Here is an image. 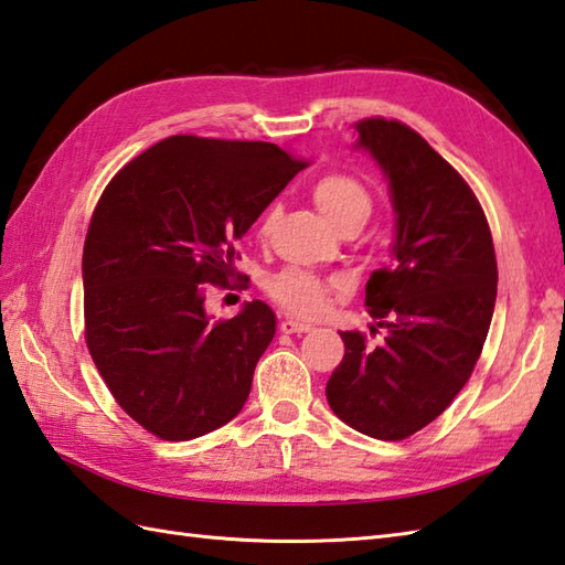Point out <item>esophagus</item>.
I'll list each match as a JSON object with an SVG mask.
<instances>
[{
  "label": "esophagus",
  "mask_w": 565,
  "mask_h": 565,
  "mask_svg": "<svg viewBox=\"0 0 565 565\" xmlns=\"http://www.w3.org/2000/svg\"><path fill=\"white\" fill-rule=\"evenodd\" d=\"M308 330H310V326H306L303 320H294V318L281 320V332H286V334H301Z\"/></svg>",
  "instance_id": "esophagus-1"
}]
</instances>
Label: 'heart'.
Listing matches in <instances>:
<instances>
[{
  "label": "heart",
  "instance_id": "1",
  "mask_svg": "<svg viewBox=\"0 0 565 565\" xmlns=\"http://www.w3.org/2000/svg\"><path fill=\"white\" fill-rule=\"evenodd\" d=\"M313 199L320 213L338 227L347 218H369L371 213V194L359 179L330 172L320 177L313 186ZM267 294L284 310L294 316L313 318L326 306V284L318 276L303 269H281L269 276Z\"/></svg>",
  "mask_w": 565,
  "mask_h": 565
}]
</instances>
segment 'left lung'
I'll list each match as a JSON object with an SVG mask.
<instances>
[{
    "label": "left lung",
    "instance_id": "1",
    "mask_svg": "<svg viewBox=\"0 0 565 565\" xmlns=\"http://www.w3.org/2000/svg\"><path fill=\"white\" fill-rule=\"evenodd\" d=\"M356 150L388 182L395 213L391 264L371 274L366 308L383 342L340 332L344 356L328 403L344 425L398 441L437 419L481 356L498 296L493 237L461 174L413 128L356 124Z\"/></svg>",
    "mask_w": 565,
    "mask_h": 565
}]
</instances>
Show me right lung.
<instances>
[{"label":"right lung","mask_w":565,"mask_h":565,"mask_svg":"<svg viewBox=\"0 0 565 565\" xmlns=\"http://www.w3.org/2000/svg\"><path fill=\"white\" fill-rule=\"evenodd\" d=\"M306 162L274 142L172 136L118 172L82 255L84 338L116 403L167 441L243 411L276 332L264 301L213 322L206 284L235 274V243Z\"/></svg>","instance_id":"1"}]
</instances>
